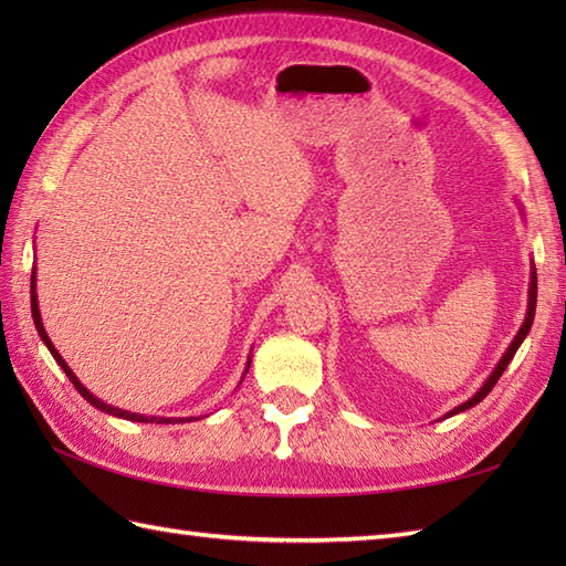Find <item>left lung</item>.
Segmentation results:
<instances>
[{
    "label": "left lung",
    "mask_w": 566,
    "mask_h": 566,
    "mask_svg": "<svg viewBox=\"0 0 566 566\" xmlns=\"http://www.w3.org/2000/svg\"><path fill=\"white\" fill-rule=\"evenodd\" d=\"M535 304H537V272H535V262H531V286H527V311H525V321H523V326H521V331L515 333V338L511 340V345H509V350L503 353V357L499 359V365L494 367V371H491V375L486 377V381L482 384V389H479L472 399H467L464 403H460V406H454L452 411H448L444 413L442 418H450V416H457V413H462V411H467V408H472V406H476L479 401L484 399V396L494 389V384L501 379V375L503 371H506V367H509V363L513 359V355L518 353V347H521V343L525 340V335L531 333V326H533V318H535Z\"/></svg>",
    "instance_id": "1"
}]
</instances>
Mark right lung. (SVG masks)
Wrapping results in <instances>:
<instances>
[{
    "instance_id": "right-lung-1",
    "label": "right lung",
    "mask_w": 566,
    "mask_h": 566,
    "mask_svg": "<svg viewBox=\"0 0 566 566\" xmlns=\"http://www.w3.org/2000/svg\"><path fill=\"white\" fill-rule=\"evenodd\" d=\"M31 316H33V323H35V331H39V335H41V340L45 343V347L48 350H51V355H53V359L55 363L63 367V371L65 375L70 377V381L75 384V389L84 396V399H87L94 408H99V411H104V413H109V416H116V418H124V420H134V423H189L191 418H165V416H143V413H130V411H124V408H116V406H112V403H104L102 399H97V396H94L87 387H82V381L77 379V375L75 371H72L70 367H67V363L63 357H60V353L55 350V345L51 343V338H48V333H45V328H43V321H41V311H39V296H35V268H33V274H31ZM248 369H250V357H248V365H245V371H243V379H245V375H248ZM240 379V381H243Z\"/></svg>"
}]
</instances>
